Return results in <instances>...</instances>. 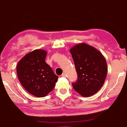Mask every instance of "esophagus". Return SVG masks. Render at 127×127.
<instances>
[{
    "label": "esophagus",
    "instance_id": "34e87169",
    "mask_svg": "<svg viewBox=\"0 0 127 127\" xmlns=\"http://www.w3.org/2000/svg\"><path fill=\"white\" fill-rule=\"evenodd\" d=\"M62 76H63V77H66V74L65 72L63 73V74H62Z\"/></svg>",
    "mask_w": 127,
    "mask_h": 127
}]
</instances>
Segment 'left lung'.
<instances>
[{
  "label": "left lung",
  "instance_id": "1",
  "mask_svg": "<svg viewBox=\"0 0 127 127\" xmlns=\"http://www.w3.org/2000/svg\"><path fill=\"white\" fill-rule=\"evenodd\" d=\"M70 52L78 74L77 81L72 83L73 88L84 97L95 94L106 78V60L98 50L86 43L74 46Z\"/></svg>",
  "mask_w": 127,
  "mask_h": 127
}]
</instances>
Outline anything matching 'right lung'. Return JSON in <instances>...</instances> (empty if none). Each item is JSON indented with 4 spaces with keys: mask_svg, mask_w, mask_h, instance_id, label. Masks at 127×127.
<instances>
[{
    "mask_svg": "<svg viewBox=\"0 0 127 127\" xmlns=\"http://www.w3.org/2000/svg\"><path fill=\"white\" fill-rule=\"evenodd\" d=\"M47 51L36 49L26 54L18 62L17 75L21 84L30 94L42 97L51 92L58 76L45 63Z\"/></svg>",
    "mask_w": 127,
    "mask_h": 127,
    "instance_id": "add662e5",
    "label": "right lung"
}]
</instances>
